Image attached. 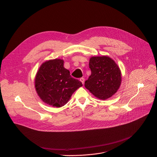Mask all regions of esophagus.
<instances>
[{
	"mask_svg": "<svg viewBox=\"0 0 157 157\" xmlns=\"http://www.w3.org/2000/svg\"><path fill=\"white\" fill-rule=\"evenodd\" d=\"M79 80H80V81L82 82V84L84 83V79L83 78H80V79H79Z\"/></svg>",
	"mask_w": 157,
	"mask_h": 157,
	"instance_id": "1",
	"label": "esophagus"
}]
</instances>
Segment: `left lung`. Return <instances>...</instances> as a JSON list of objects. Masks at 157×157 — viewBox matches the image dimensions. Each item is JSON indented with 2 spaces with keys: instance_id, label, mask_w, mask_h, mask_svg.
<instances>
[{
  "instance_id": "left-lung-1",
  "label": "left lung",
  "mask_w": 157,
  "mask_h": 157,
  "mask_svg": "<svg viewBox=\"0 0 157 157\" xmlns=\"http://www.w3.org/2000/svg\"><path fill=\"white\" fill-rule=\"evenodd\" d=\"M91 76L84 86L94 96L105 100L113 96L121 84V72L115 61L109 56H93L89 59Z\"/></svg>"
}]
</instances>
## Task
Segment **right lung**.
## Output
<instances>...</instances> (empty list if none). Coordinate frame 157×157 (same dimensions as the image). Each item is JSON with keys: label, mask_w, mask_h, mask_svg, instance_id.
Returning <instances> with one entry per match:
<instances>
[{"label": "right lung", "mask_w": 157, "mask_h": 157, "mask_svg": "<svg viewBox=\"0 0 157 157\" xmlns=\"http://www.w3.org/2000/svg\"><path fill=\"white\" fill-rule=\"evenodd\" d=\"M63 63L60 59L45 61L40 67L35 79V87L40 99L56 107L65 105L73 93L82 86L81 81L71 76Z\"/></svg>", "instance_id": "add662e5"}]
</instances>
